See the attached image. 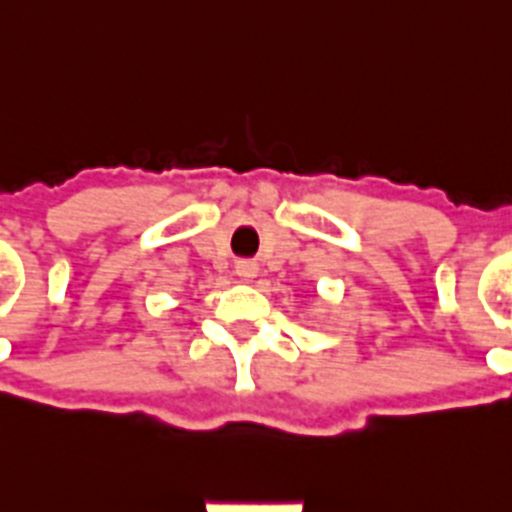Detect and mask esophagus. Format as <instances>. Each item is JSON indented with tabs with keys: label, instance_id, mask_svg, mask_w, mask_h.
Here are the masks:
<instances>
[{
	"label": "esophagus",
	"instance_id": "34e87169",
	"mask_svg": "<svg viewBox=\"0 0 512 512\" xmlns=\"http://www.w3.org/2000/svg\"><path fill=\"white\" fill-rule=\"evenodd\" d=\"M235 274H238L243 282H252V279L257 277V265L250 260H240L238 265H235Z\"/></svg>",
	"mask_w": 512,
	"mask_h": 512
}]
</instances>
